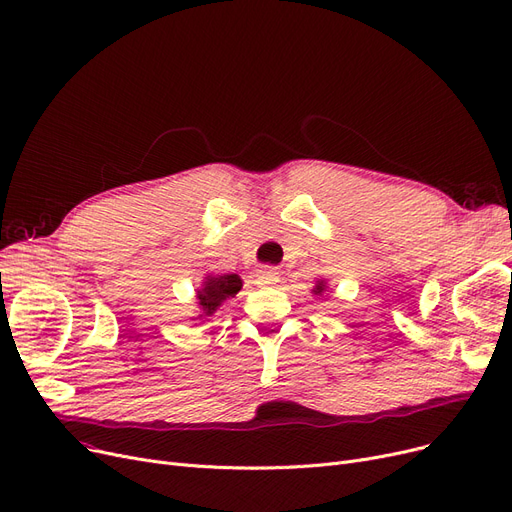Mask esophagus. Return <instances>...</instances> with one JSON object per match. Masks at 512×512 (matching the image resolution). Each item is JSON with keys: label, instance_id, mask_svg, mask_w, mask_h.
<instances>
[{"label": "esophagus", "instance_id": "1", "mask_svg": "<svg viewBox=\"0 0 512 512\" xmlns=\"http://www.w3.org/2000/svg\"><path fill=\"white\" fill-rule=\"evenodd\" d=\"M278 282H280V276H278V272L274 268H261L257 272V284L259 286H274Z\"/></svg>", "mask_w": 512, "mask_h": 512}]
</instances>
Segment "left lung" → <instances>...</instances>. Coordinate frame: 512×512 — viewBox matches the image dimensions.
Listing matches in <instances>:
<instances>
[{"mask_svg":"<svg viewBox=\"0 0 512 512\" xmlns=\"http://www.w3.org/2000/svg\"><path fill=\"white\" fill-rule=\"evenodd\" d=\"M326 291V282L324 280H318L316 288H314V295H322Z\"/></svg>","mask_w":512,"mask_h":512,"instance_id":"8db88e82","label":"left lung"}]
</instances>
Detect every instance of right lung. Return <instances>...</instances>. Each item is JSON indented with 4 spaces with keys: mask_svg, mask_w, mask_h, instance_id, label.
Here are the masks:
<instances>
[{
    "mask_svg": "<svg viewBox=\"0 0 512 512\" xmlns=\"http://www.w3.org/2000/svg\"><path fill=\"white\" fill-rule=\"evenodd\" d=\"M240 288H242V280L236 274L207 276V280L203 282V288H198V293H196L198 307H201V314H198V318L213 316L217 307L226 299L234 297Z\"/></svg>",
    "mask_w": 512,
    "mask_h": 512,
    "instance_id": "right-lung-1",
    "label": "right lung"
}]
</instances>
